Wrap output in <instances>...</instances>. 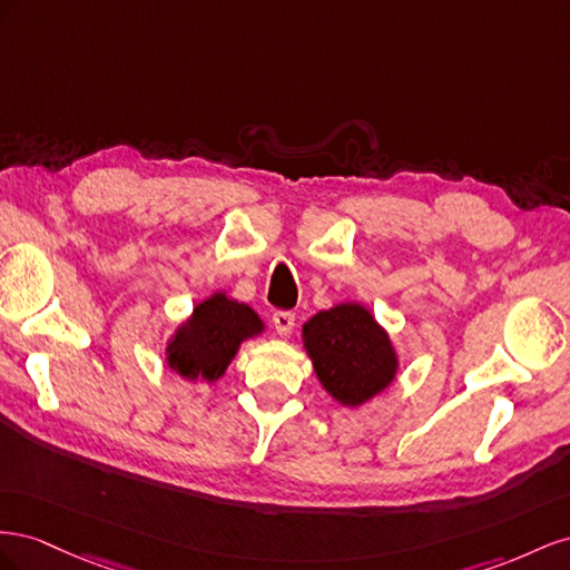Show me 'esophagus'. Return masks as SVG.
<instances>
[{"mask_svg":"<svg viewBox=\"0 0 570 570\" xmlns=\"http://www.w3.org/2000/svg\"><path fill=\"white\" fill-rule=\"evenodd\" d=\"M272 322H274L276 334H279V336H288L291 330H294V324H296V315L288 313V311H279V313H274Z\"/></svg>","mask_w":570,"mask_h":570,"instance_id":"esophagus-1","label":"esophagus"}]
</instances>
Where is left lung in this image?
<instances>
[{
    "label": "left lung",
    "mask_w": 570,
    "mask_h": 570,
    "mask_svg": "<svg viewBox=\"0 0 570 570\" xmlns=\"http://www.w3.org/2000/svg\"><path fill=\"white\" fill-rule=\"evenodd\" d=\"M303 348L324 392L344 409H361L399 377L394 341L363 303L313 315L303 324Z\"/></svg>",
    "instance_id": "left-lung-1"
}]
</instances>
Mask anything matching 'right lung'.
Instances as JSON below:
<instances>
[{
    "instance_id": "1",
    "label": "right lung",
    "mask_w": 570,
    "mask_h": 570,
    "mask_svg": "<svg viewBox=\"0 0 570 570\" xmlns=\"http://www.w3.org/2000/svg\"><path fill=\"white\" fill-rule=\"evenodd\" d=\"M267 330L265 320L250 305L215 291L178 322L165 344V363L188 382L215 384L226 375L246 341Z\"/></svg>"
}]
</instances>
